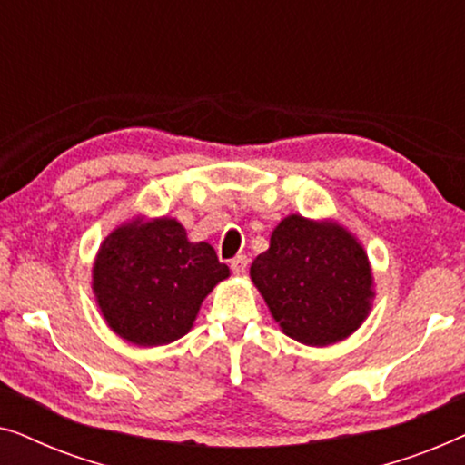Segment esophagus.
Returning <instances> with one entry per match:
<instances>
[{
    "label": "esophagus",
    "instance_id": "1",
    "mask_svg": "<svg viewBox=\"0 0 465 465\" xmlns=\"http://www.w3.org/2000/svg\"><path fill=\"white\" fill-rule=\"evenodd\" d=\"M247 262H250V260H247L245 256H234L231 260V269H232L234 275H243L245 269H247Z\"/></svg>",
    "mask_w": 465,
    "mask_h": 465
}]
</instances>
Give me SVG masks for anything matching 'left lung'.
Here are the masks:
<instances>
[{
	"label": "left lung",
	"mask_w": 465,
	"mask_h": 465,
	"mask_svg": "<svg viewBox=\"0 0 465 465\" xmlns=\"http://www.w3.org/2000/svg\"><path fill=\"white\" fill-rule=\"evenodd\" d=\"M250 275L283 332L304 345L342 341L371 311V264L341 226L290 215Z\"/></svg>",
	"instance_id": "obj_1"
}]
</instances>
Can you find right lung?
<instances>
[{"label":"right lung","instance_id":"right-lung-1","mask_svg":"<svg viewBox=\"0 0 465 465\" xmlns=\"http://www.w3.org/2000/svg\"><path fill=\"white\" fill-rule=\"evenodd\" d=\"M228 277L209 243H190L175 220L131 222L104 241L93 290L114 332L135 345L173 342L193 328L213 285Z\"/></svg>","mask_w":465,"mask_h":465}]
</instances>
